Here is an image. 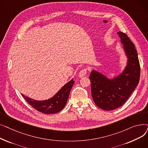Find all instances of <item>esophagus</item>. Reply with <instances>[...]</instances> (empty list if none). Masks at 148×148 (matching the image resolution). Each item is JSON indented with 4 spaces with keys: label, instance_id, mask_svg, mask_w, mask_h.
<instances>
[{
    "label": "esophagus",
    "instance_id": "esophagus-1",
    "mask_svg": "<svg viewBox=\"0 0 148 148\" xmlns=\"http://www.w3.org/2000/svg\"><path fill=\"white\" fill-rule=\"evenodd\" d=\"M87 73H88V68H84L81 69V71L79 73V76L80 77H84V76H85V75L87 74Z\"/></svg>",
    "mask_w": 148,
    "mask_h": 148
}]
</instances>
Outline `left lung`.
Masks as SVG:
<instances>
[{
    "instance_id": "left-lung-1",
    "label": "left lung",
    "mask_w": 148,
    "mask_h": 148,
    "mask_svg": "<svg viewBox=\"0 0 148 148\" xmlns=\"http://www.w3.org/2000/svg\"><path fill=\"white\" fill-rule=\"evenodd\" d=\"M118 35L128 58L125 69L112 80L94 70L89 77L94 101L104 110L116 109L125 103L137 86L140 75V66L134 44L126 34L119 32Z\"/></svg>"
}]
</instances>
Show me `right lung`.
Returning a JSON list of instances; mask_svg holds the SVG:
<instances>
[{
	"mask_svg": "<svg viewBox=\"0 0 148 148\" xmlns=\"http://www.w3.org/2000/svg\"><path fill=\"white\" fill-rule=\"evenodd\" d=\"M74 83L73 79L67 83L64 86L51 98L45 101H36L21 94L23 97L37 111L45 114H53L61 111L65 106L69 92Z\"/></svg>",
	"mask_w": 148,
	"mask_h": 148,
	"instance_id": "1",
	"label": "right lung"
}]
</instances>
